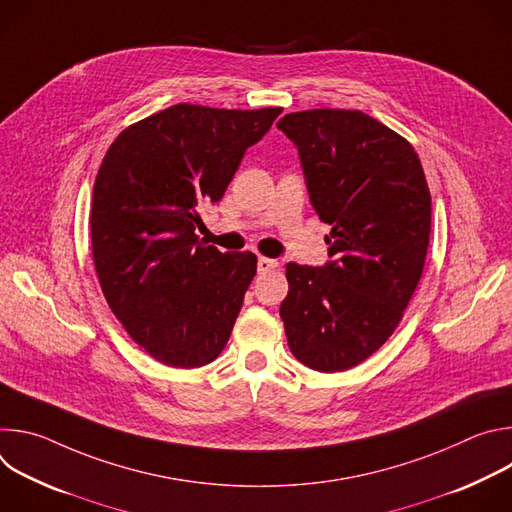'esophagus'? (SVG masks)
Segmentation results:
<instances>
[{
  "label": "esophagus",
  "mask_w": 512,
  "mask_h": 512,
  "mask_svg": "<svg viewBox=\"0 0 512 512\" xmlns=\"http://www.w3.org/2000/svg\"><path fill=\"white\" fill-rule=\"evenodd\" d=\"M275 267H277V261H275V259L259 257V261H257V271H259V273H267V271H271V269H275Z\"/></svg>",
  "instance_id": "obj_1"
}]
</instances>
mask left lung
<instances>
[{
  "mask_svg": "<svg viewBox=\"0 0 512 512\" xmlns=\"http://www.w3.org/2000/svg\"><path fill=\"white\" fill-rule=\"evenodd\" d=\"M310 200L334 261L287 263L279 316L287 346L320 373L348 371L399 326L423 273L431 194L413 145L362 111L287 113Z\"/></svg>",
  "mask_w": 512,
  "mask_h": 512,
  "instance_id": "obj_1",
  "label": "left lung"
}]
</instances>
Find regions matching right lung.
I'll return each instance as SVG.
<instances>
[{
    "mask_svg": "<svg viewBox=\"0 0 512 512\" xmlns=\"http://www.w3.org/2000/svg\"><path fill=\"white\" fill-rule=\"evenodd\" d=\"M281 111L178 103L125 127L101 162L89 218L99 285L131 340L166 367H204L233 332L257 257L204 245L196 208L225 196Z\"/></svg>",
    "mask_w": 512,
    "mask_h": 512,
    "instance_id": "obj_1",
    "label": "right lung"
}]
</instances>
